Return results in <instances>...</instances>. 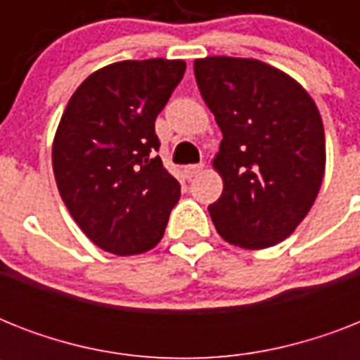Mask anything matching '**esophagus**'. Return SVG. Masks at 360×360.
<instances>
[{"label": "esophagus", "instance_id": "obj_1", "mask_svg": "<svg viewBox=\"0 0 360 360\" xmlns=\"http://www.w3.org/2000/svg\"><path fill=\"white\" fill-rule=\"evenodd\" d=\"M202 169H203V164H188V166H185V175L188 177V179H192V177H196Z\"/></svg>", "mask_w": 360, "mask_h": 360}]
</instances>
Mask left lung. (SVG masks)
<instances>
[{
	"instance_id": "8db88e82",
	"label": "left lung",
	"mask_w": 360,
	"mask_h": 360,
	"mask_svg": "<svg viewBox=\"0 0 360 360\" xmlns=\"http://www.w3.org/2000/svg\"><path fill=\"white\" fill-rule=\"evenodd\" d=\"M194 76L222 130L213 160L224 191L209 205L222 239L267 248L307 217L325 174V130L291 76L246 58L196 59Z\"/></svg>"
}]
</instances>
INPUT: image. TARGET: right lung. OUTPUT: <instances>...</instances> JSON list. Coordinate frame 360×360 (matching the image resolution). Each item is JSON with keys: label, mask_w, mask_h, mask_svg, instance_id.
Listing matches in <instances>:
<instances>
[{"label": "right lung", "mask_w": 360, "mask_h": 360, "mask_svg": "<svg viewBox=\"0 0 360 360\" xmlns=\"http://www.w3.org/2000/svg\"><path fill=\"white\" fill-rule=\"evenodd\" d=\"M183 59L120 61L82 82L53 138L58 191L103 250L132 256L162 239L181 185L157 155L155 120L185 75Z\"/></svg>", "instance_id": "add662e5"}]
</instances>
